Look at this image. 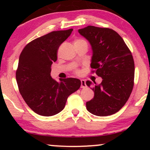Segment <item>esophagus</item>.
<instances>
[{"label":"esophagus","mask_w":150,"mask_h":150,"mask_svg":"<svg viewBox=\"0 0 150 150\" xmlns=\"http://www.w3.org/2000/svg\"><path fill=\"white\" fill-rule=\"evenodd\" d=\"M86 87H87V85H86L85 80H81V88H85Z\"/></svg>","instance_id":"1"}]
</instances>
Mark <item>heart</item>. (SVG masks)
Listing matches in <instances>:
<instances>
[{"instance_id":"heart-1","label":"heart","mask_w":150,"mask_h":150,"mask_svg":"<svg viewBox=\"0 0 150 150\" xmlns=\"http://www.w3.org/2000/svg\"><path fill=\"white\" fill-rule=\"evenodd\" d=\"M85 42L84 39H76V40L75 41V42H74V44H76V43H80V42ZM76 73H80V71L79 70H76Z\"/></svg>"}]
</instances>
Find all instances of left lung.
<instances>
[{
	"label": "left lung",
	"mask_w": 150,
	"mask_h": 150,
	"mask_svg": "<svg viewBox=\"0 0 150 150\" xmlns=\"http://www.w3.org/2000/svg\"><path fill=\"white\" fill-rule=\"evenodd\" d=\"M78 32L92 46L91 68L102 78L92 88L94 98L86 103L87 111L98 116L118 112L130 97L134 86L135 64L132 53L122 37L109 28L87 26ZM88 87L92 82L87 80Z\"/></svg>",
	"instance_id": "obj_1"
}]
</instances>
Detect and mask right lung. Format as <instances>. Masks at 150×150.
<instances>
[{"label": "right lung", "instance_id": "1", "mask_svg": "<svg viewBox=\"0 0 150 150\" xmlns=\"http://www.w3.org/2000/svg\"><path fill=\"white\" fill-rule=\"evenodd\" d=\"M73 30L50 32L27 44L20 53L16 70L19 91L29 107L41 116L61 112L68 97L80 87L79 79L70 77L58 82L51 77L58 48Z\"/></svg>", "mask_w": 150, "mask_h": 150}]
</instances>
